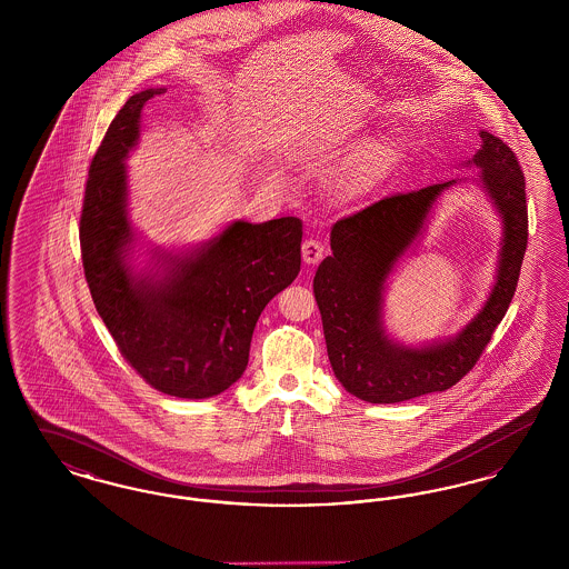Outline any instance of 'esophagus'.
I'll use <instances>...</instances> for the list:
<instances>
[{
	"instance_id": "34e87169",
	"label": "esophagus",
	"mask_w": 569,
	"mask_h": 569,
	"mask_svg": "<svg viewBox=\"0 0 569 569\" xmlns=\"http://www.w3.org/2000/svg\"><path fill=\"white\" fill-rule=\"evenodd\" d=\"M325 258V244L318 239H307L302 243V260L305 264H318Z\"/></svg>"
}]
</instances>
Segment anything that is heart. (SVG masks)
<instances>
[{
    "mask_svg": "<svg viewBox=\"0 0 569 569\" xmlns=\"http://www.w3.org/2000/svg\"><path fill=\"white\" fill-rule=\"evenodd\" d=\"M399 158H401L399 149L390 142L367 144L337 172L332 190L341 200H348V202L367 198L392 174Z\"/></svg>",
    "mask_w": 569,
    "mask_h": 569,
    "instance_id": "b5f03b06",
    "label": "heart"
}]
</instances>
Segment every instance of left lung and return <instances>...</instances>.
Listing matches in <instances>:
<instances>
[{
    "mask_svg": "<svg viewBox=\"0 0 569 569\" xmlns=\"http://www.w3.org/2000/svg\"><path fill=\"white\" fill-rule=\"evenodd\" d=\"M471 163L503 223L497 281L482 311L457 337L427 348L388 339L381 322V292L397 260L416 241L441 191L457 181L386 196L332 226L330 249L313 277L326 350L337 379L367 403H401L443 392L465 378L503 320L518 283L529 237L525 174L516 153L497 136L480 132Z\"/></svg>",
    "mask_w": 569,
    "mask_h": 569,
    "instance_id": "1",
    "label": "left lung"
}]
</instances>
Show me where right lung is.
Returning a JSON list of instances; mask_svg holds the SVG:
<instances>
[{"label":"right lung","mask_w":569,"mask_h":569,"mask_svg":"<svg viewBox=\"0 0 569 569\" xmlns=\"http://www.w3.org/2000/svg\"><path fill=\"white\" fill-rule=\"evenodd\" d=\"M163 89L132 96L102 138L82 198L81 256L93 305L121 356L151 388L209 399L243 376L260 313L300 271L302 221H232L188 256L160 253L163 274H134L126 163L140 110Z\"/></svg>","instance_id":"1"}]
</instances>
